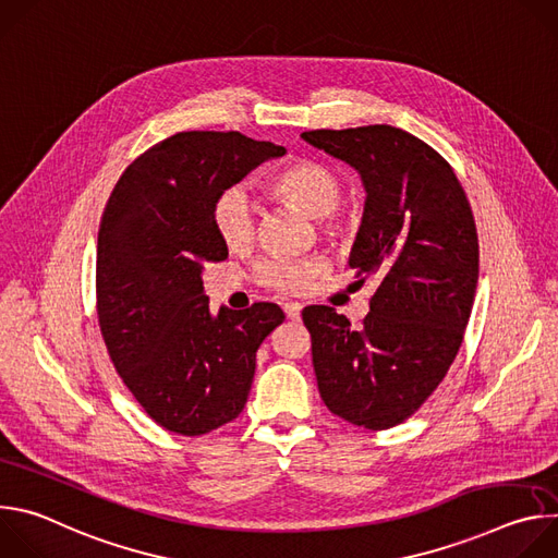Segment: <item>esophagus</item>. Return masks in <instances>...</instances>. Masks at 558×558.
<instances>
[{
	"mask_svg": "<svg viewBox=\"0 0 558 558\" xmlns=\"http://www.w3.org/2000/svg\"><path fill=\"white\" fill-rule=\"evenodd\" d=\"M282 308H284V313H287L289 320H298V317H300V311H302V306H300L298 302H284V304H282Z\"/></svg>",
	"mask_w": 558,
	"mask_h": 558,
	"instance_id": "obj_1",
	"label": "esophagus"
}]
</instances>
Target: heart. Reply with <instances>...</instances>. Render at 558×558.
Instances as JSON below:
<instances>
[{
    "instance_id": "b5f03b06",
    "label": "heart",
    "mask_w": 558,
    "mask_h": 558,
    "mask_svg": "<svg viewBox=\"0 0 558 558\" xmlns=\"http://www.w3.org/2000/svg\"><path fill=\"white\" fill-rule=\"evenodd\" d=\"M267 190L278 201L295 205L304 214L315 216L317 225L329 238H344L355 225L353 214L340 205L344 192L340 174L320 161L302 158V161L282 168L269 179ZM211 222L216 235L227 250L241 252L250 247L256 235V211L250 194L238 185L222 190L214 201ZM323 269L325 265L317 258H269L256 267L254 278L267 289L280 293H298L304 291L313 278L320 276Z\"/></svg>"
}]
</instances>
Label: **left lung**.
<instances>
[{
	"instance_id": "obj_1",
	"label": "left lung",
	"mask_w": 558,
	"mask_h": 558,
	"mask_svg": "<svg viewBox=\"0 0 558 558\" xmlns=\"http://www.w3.org/2000/svg\"><path fill=\"white\" fill-rule=\"evenodd\" d=\"M302 138L347 161L366 187L349 265L377 278L353 329L333 306H306L313 371L327 409L368 430L415 415L454 362L480 280V238L446 158L392 125L308 130Z\"/></svg>"
}]
</instances>
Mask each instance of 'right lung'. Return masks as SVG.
<instances>
[{
  "label": "right lung",
  "instance_id": "right-lung-1",
  "mask_svg": "<svg viewBox=\"0 0 558 558\" xmlns=\"http://www.w3.org/2000/svg\"><path fill=\"white\" fill-rule=\"evenodd\" d=\"M284 147L241 132H177L117 181L99 225L97 315L108 355L143 411L198 437L243 413L256 351L284 320L274 302L209 311L203 271L227 258L216 196Z\"/></svg>",
  "mask_w": 558,
  "mask_h": 558
}]
</instances>
